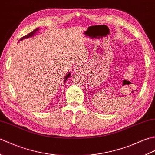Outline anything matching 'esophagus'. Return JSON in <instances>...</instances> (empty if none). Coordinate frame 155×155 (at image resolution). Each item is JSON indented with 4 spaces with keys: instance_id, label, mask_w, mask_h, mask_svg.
I'll use <instances>...</instances> for the list:
<instances>
[{
    "instance_id": "obj_1",
    "label": "esophagus",
    "mask_w": 155,
    "mask_h": 155,
    "mask_svg": "<svg viewBox=\"0 0 155 155\" xmlns=\"http://www.w3.org/2000/svg\"><path fill=\"white\" fill-rule=\"evenodd\" d=\"M85 70V68L84 67L83 65H78L76 68L75 69V73H81V72H83Z\"/></svg>"
}]
</instances>
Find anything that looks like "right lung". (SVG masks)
<instances>
[{
	"mask_svg": "<svg viewBox=\"0 0 155 155\" xmlns=\"http://www.w3.org/2000/svg\"><path fill=\"white\" fill-rule=\"evenodd\" d=\"M39 28H37L36 29H35V30H33L32 32H31V33H29V34H27V35H25V36H24V37H23L22 38H21V39H20V41H22V40H23V39H27V38H29V37H33L35 34L38 31H39ZM71 76V73H68V74H67V75H66V76L65 77V79H64V84H65V82L66 81V80H68V79Z\"/></svg>",
	"mask_w": 155,
	"mask_h": 155,
	"instance_id": "right-lung-1",
	"label": "right lung"
}]
</instances>
